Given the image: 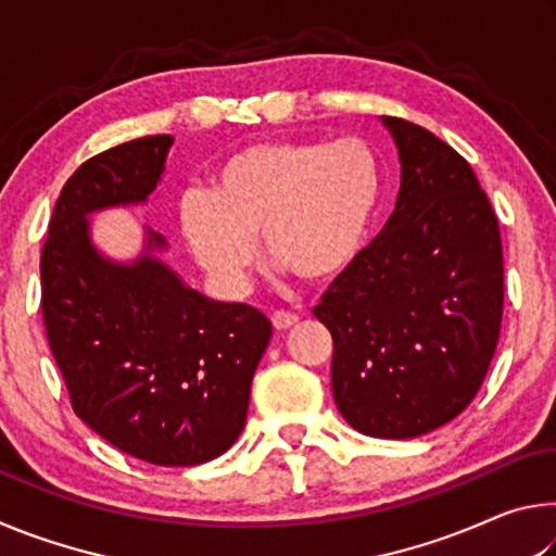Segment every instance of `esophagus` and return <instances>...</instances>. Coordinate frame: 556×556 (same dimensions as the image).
<instances>
[{
  "instance_id": "obj_1",
  "label": "esophagus",
  "mask_w": 556,
  "mask_h": 556,
  "mask_svg": "<svg viewBox=\"0 0 556 556\" xmlns=\"http://www.w3.org/2000/svg\"><path fill=\"white\" fill-rule=\"evenodd\" d=\"M296 321H299V318L294 314H289V312H275V314H271V326H275L277 331H287V328H291Z\"/></svg>"
}]
</instances>
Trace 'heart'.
<instances>
[{
  "mask_svg": "<svg viewBox=\"0 0 556 556\" xmlns=\"http://www.w3.org/2000/svg\"><path fill=\"white\" fill-rule=\"evenodd\" d=\"M382 164L361 137L267 139L215 166L211 193L178 199L186 248L228 296L242 294L265 255L308 285H326L361 260L380 208Z\"/></svg>",
  "mask_w": 556,
  "mask_h": 556,
  "instance_id": "b5f03b06",
  "label": "heart"
}]
</instances>
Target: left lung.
Instances as JSON below:
<instances>
[{
    "label": "left lung",
    "mask_w": 556,
    "mask_h": 556,
    "mask_svg": "<svg viewBox=\"0 0 556 556\" xmlns=\"http://www.w3.org/2000/svg\"><path fill=\"white\" fill-rule=\"evenodd\" d=\"M380 122L400 156L397 203L314 316L333 336L331 384L348 425L414 439L464 412L491 368L503 248L466 159L407 119Z\"/></svg>",
    "instance_id": "left-lung-1"
}]
</instances>
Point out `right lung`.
<instances>
[{"mask_svg":"<svg viewBox=\"0 0 556 556\" xmlns=\"http://www.w3.org/2000/svg\"><path fill=\"white\" fill-rule=\"evenodd\" d=\"M172 144L131 139L65 181L41 252V312L73 409L96 434L147 464L199 466L240 437L269 318L188 287L147 225L137 257L105 255L90 218L144 205Z\"/></svg>","mask_w":556,"mask_h":556,"instance_id":"add662e5","label":"right lung"}]
</instances>
